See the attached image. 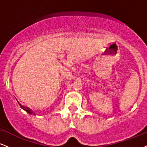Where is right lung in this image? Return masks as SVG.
<instances>
[{"label": "right lung", "mask_w": 147, "mask_h": 147, "mask_svg": "<svg viewBox=\"0 0 147 147\" xmlns=\"http://www.w3.org/2000/svg\"><path fill=\"white\" fill-rule=\"evenodd\" d=\"M25 111H26L27 113H29V114H32V113L30 110H28V109H26V110H25Z\"/></svg>", "instance_id": "add662e5"}]
</instances>
